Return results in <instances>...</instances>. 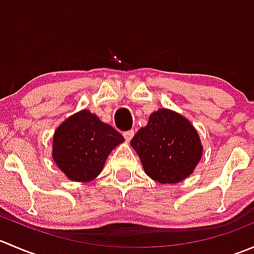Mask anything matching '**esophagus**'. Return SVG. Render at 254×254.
Segmentation results:
<instances>
[{
    "label": "esophagus",
    "mask_w": 254,
    "mask_h": 254,
    "mask_svg": "<svg viewBox=\"0 0 254 254\" xmlns=\"http://www.w3.org/2000/svg\"><path fill=\"white\" fill-rule=\"evenodd\" d=\"M124 137L127 141H130V140L134 137V130H127V131L124 132Z\"/></svg>",
    "instance_id": "obj_1"
}]
</instances>
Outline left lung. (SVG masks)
<instances>
[{"label": "left lung", "mask_w": 254, "mask_h": 254, "mask_svg": "<svg viewBox=\"0 0 254 254\" xmlns=\"http://www.w3.org/2000/svg\"><path fill=\"white\" fill-rule=\"evenodd\" d=\"M146 175L158 183H178L198 165L203 153L193 125L178 113L158 109L130 141Z\"/></svg>", "instance_id": "obj_1"}]
</instances>
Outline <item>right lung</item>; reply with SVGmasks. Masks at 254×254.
<instances>
[{"mask_svg": "<svg viewBox=\"0 0 254 254\" xmlns=\"http://www.w3.org/2000/svg\"><path fill=\"white\" fill-rule=\"evenodd\" d=\"M123 141L114 127L89 111H81L56 129L53 158L68 179L88 182L101 173L109 153Z\"/></svg>", "mask_w": 254, "mask_h": 254, "instance_id": "add662e5", "label": "right lung"}]
</instances>
